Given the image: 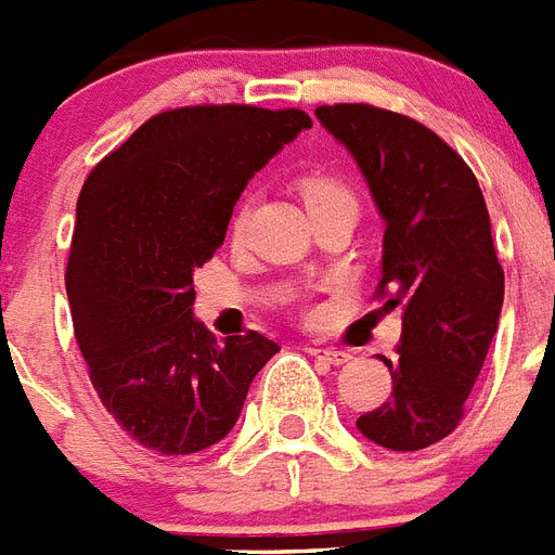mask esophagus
I'll use <instances>...</instances> for the list:
<instances>
[{
    "mask_svg": "<svg viewBox=\"0 0 555 555\" xmlns=\"http://www.w3.org/2000/svg\"><path fill=\"white\" fill-rule=\"evenodd\" d=\"M309 353L314 359H320V362H328V364H345L350 362V353L348 350H336V348H323V345H314V348H309Z\"/></svg>",
    "mask_w": 555,
    "mask_h": 555,
    "instance_id": "obj_1",
    "label": "esophagus"
}]
</instances>
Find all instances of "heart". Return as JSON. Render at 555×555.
<instances>
[{"label":"heart","mask_w":555,"mask_h":555,"mask_svg":"<svg viewBox=\"0 0 555 555\" xmlns=\"http://www.w3.org/2000/svg\"><path fill=\"white\" fill-rule=\"evenodd\" d=\"M300 196L306 202V207H317V205H328V202H343V198H350L353 202V193L348 191V184L343 179L328 177V173H311L300 182ZM244 224V207L235 212V219H232V227L238 230Z\"/></svg>","instance_id":"b5f03b06"}]
</instances>
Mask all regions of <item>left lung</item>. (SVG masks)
Here are the masks:
<instances>
[{"label":"left lung","instance_id":"1","mask_svg":"<svg viewBox=\"0 0 555 555\" xmlns=\"http://www.w3.org/2000/svg\"><path fill=\"white\" fill-rule=\"evenodd\" d=\"M314 115L357 159L385 219L376 297L401 309L396 357H378L390 399L357 426L378 447L418 452L457 429L503 311L486 198L463 156L413 117L367 103Z\"/></svg>","mask_w":555,"mask_h":555}]
</instances>
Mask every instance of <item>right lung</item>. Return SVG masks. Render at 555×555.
Instances as JSON below:
<instances>
[{
    "mask_svg": "<svg viewBox=\"0 0 555 555\" xmlns=\"http://www.w3.org/2000/svg\"><path fill=\"white\" fill-rule=\"evenodd\" d=\"M302 129L300 108H168L83 182L66 263L75 339L106 413L142 447L219 443L281 350L258 331L216 343L193 317V272L224 244L255 170Z\"/></svg>",
    "mask_w": 555,
    "mask_h": 555,
    "instance_id": "obj_1",
    "label": "right lung"
}]
</instances>
